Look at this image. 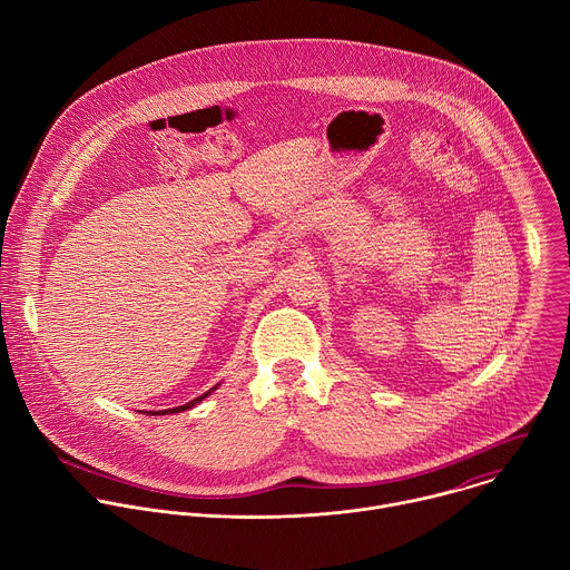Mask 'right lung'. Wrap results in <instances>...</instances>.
<instances>
[{"mask_svg": "<svg viewBox=\"0 0 570 570\" xmlns=\"http://www.w3.org/2000/svg\"><path fill=\"white\" fill-rule=\"evenodd\" d=\"M214 390V387H212ZM212 390L209 392H205V394H200V396H196L194 401H189V403H185V405H178V409H171V411H157V413H148V415H171V413H183V411H189V409H194L196 403H200L207 394H212Z\"/></svg>", "mask_w": 570, "mask_h": 570, "instance_id": "add662e5", "label": "right lung"}]
</instances>
